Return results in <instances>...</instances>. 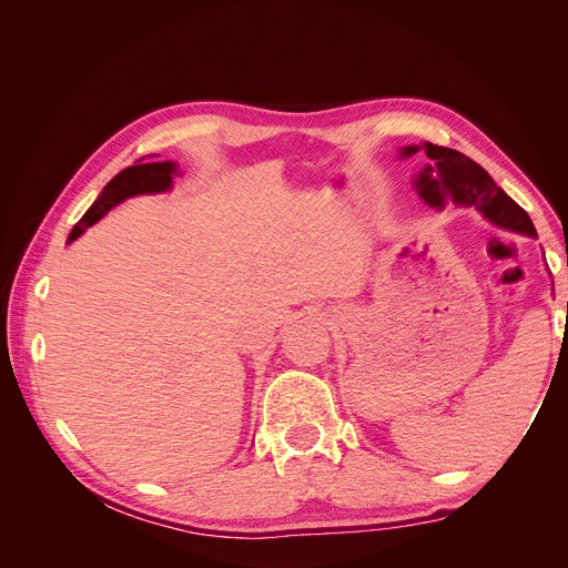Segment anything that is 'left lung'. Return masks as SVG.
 Returning <instances> with one entry per match:
<instances>
[{
    "mask_svg": "<svg viewBox=\"0 0 568 568\" xmlns=\"http://www.w3.org/2000/svg\"><path fill=\"white\" fill-rule=\"evenodd\" d=\"M415 151L417 146H407L403 153L412 156ZM424 151L428 161H432L417 178L424 201L440 205L443 199H450L459 205H476L495 225L524 234H536V227H532L521 205L514 203L476 161L455 149H445L438 144H426Z\"/></svg>",
    "mask_w": 568,
    "mask_h": 568,
    "instance_id": "8db88e82",
    "label": "left lung"
}]
</instances>
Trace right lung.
I'll use <instances>...</instances> for the list:
<instances>
[{
    "label": "right lung",
    "mask_w": 568,
    "mask_h": 568,
    "mask_svg": "<svg viewBox=\"0 0 568 568\" xmlns=\"http://www.w3.org/2000/svg\"><path fill=\"white\" fill-rule=\"evenodd\" d=\"M180 175V165L175 161H151L149 156L134 161V165L120 170V173L104 186V192L92 203V209L80 217L78 225L73 227L68 242H73L84 230L92 227L94 222L104 217L113 205L125 201L134 194H153L165 192L173 186V180Z\"/></svg>",
    "instance_id": "add662e5"
}]
</instances>
